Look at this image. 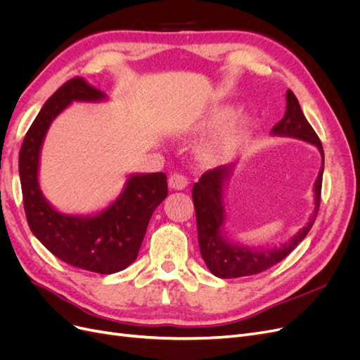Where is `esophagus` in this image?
I'll use <instances>...</instances> for the list:
<instances>
[{
  "label": "esophagus",
  "instance_id": "obj_1",
  "mask_svg": "<svg viewBox=\"0 0 360 360\" xmlns=\"http://www.w3.org/2000/svg\"><path fill=\"white\" fill-rule=\"evenodd\" d=\"M168 183H169V188L171 189H174V191H183L184 188L188 186V179L184 177V176H181V174H172V176L169 177V180H168Z\"/></svg>",
  "mask_w": 360,
  "mask_h": 360
}]
</instances>
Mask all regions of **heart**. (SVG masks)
<instances>
[{"instance_id":"b5f03b06","label":"heart","mask_w":360,"mask_h":360,"mask_svg":"<svg viewBox=\"0 0 360 360\" xmlns=\"http://www.w3.org/2000/svg\"><path fill=\"white\" fill-rule=\"evenodd\" d=\"M236 117H237V110L234 106L224 105L219 108H214V110H212L198 123V129L201 130V132H216V130H221V129L226 127ZM246 124H248V122L245 118H237L236 122H233L230 127L226 129L225 143L226 141L228 143H230V141H234L246 129ZM222 146H224V141H212V143H207L202 148V156L205 159L216 158L217 155H219Z\"/></svg>"}]
</instances>
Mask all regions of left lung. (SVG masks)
<instances>
[{"mask_svg":"<svg viewBox=\"0 0 360 360\" xmlns=\"http://www.w3.org/2000/svg\"><path fill=\"white\" fill-rule=\"evenodd\" d=\"M285 99V115L270 130V135L296 138L319 148L321 155V168L314 184V212L307 225L300 228L285 243L261 249L245 246L242 243L230 240L224 233V225L226 221L224 193L226 183L234 171V163L217 167L212 171L204 172L200 181L193 184L192 198L195 205V216H197L201 257L205 266L217 278L230 279L249 276L278 264L279 261L284 259L307 237L315 222V217H317L324 169L323 146L320 138L315 134V130L308 123L307 117L303 115L297 97L294 96L291 90L287 91Z\"/></svg>","mask_w":360,"mask_h":360,"instance_id":"8db88e82","label":"left lung"}]
</instances>
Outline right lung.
I'll use <instances>...</instances> for the list:
<instances>
[{
	"label": "right lung",
	"instance_id": "add662e5",
	"mask_svg": "<svg viewBox=\"0 0 360 360\" xmlns=\"http://www.w3.org/2000/svg\"><path fill=\"white\" fill-rule=\"evenodd\" d=\"M108 96L84 78H73L53 93L32 122L19 151V177L27 221L40 243L64 263L94 274L124 270L138 257L147 225L167 198L163 172L130 174L122 193L93 214L58 212L43 195L39 163L51 123L73 102H103Z\"/></svg>",
	"mask_w": 360,
	"mask_h": 360
}]
</instances>
